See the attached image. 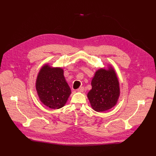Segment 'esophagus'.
Masks as SVG:
<instances>
[{
  "mask_svg": "<svg viewBox=\"0 0 156 156\" xmlns=\"http://www.w3.org/2000/svg\"><path fill=\"white\" fill-rule=\"evenodd\" d=\"M76 90L78 92H83L84 91V87H80L79 88H78Z\"/></svg>",
  "mask_w": 156,
  "mask_h": 156,
  "instance_id": "esophagus-1",
  "label": "esophagus"
}]
</instances>
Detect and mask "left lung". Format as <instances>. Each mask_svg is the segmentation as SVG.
Instances as JSON below:
<instances>
[{
	"mask_svg": "<svg viewBox=\"0 0 156 156\" xmlns=\"http://www.w3.org/2000/svg\"><path fill=\"white\" fill-rule=\"evenodd\" d=\"M92 88L87 94L92 108L97 112L111 109L118 102L119 85L115 71L100 69L95 72L91 83Z\"/></svg>",
	"mask_w": 156,
	"mask_h": 156,
	"instance_id": "left-lung-1",
	"label": "left lung"
}]
</instances>
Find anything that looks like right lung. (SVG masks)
Instances as JSON below:
<instances>
[{
	"label": "right lung",
	"instance_id": "1",
	"mask_svg": "<svg viewBox=\"0 0 156 156\" xmlns=\"http://www.w3.org/2000/svg\"><path fill=\"white\" fill-rule=\"evenodd\" d=\"M36 89L40 101L52 109L62 108L71 93L64 76L63 69L51 68L47 64L38 73Z\"/></svg>",
	"mask_w": 156,
	"mask_h": 156
}]
</instances>
